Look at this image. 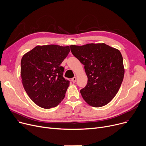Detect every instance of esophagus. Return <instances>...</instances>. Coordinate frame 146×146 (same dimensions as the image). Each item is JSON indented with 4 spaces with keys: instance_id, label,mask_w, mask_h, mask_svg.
<instances>
[{
    "instance_id": "obj_1",
    "label": "esophagus",
    "mask_w": 146,
    "mask_h": 146,
    "mask_svg": "<svg viewBox=\"0 0 146 146\" xmlns=\"http://www.w3.org/2000/svg\"><path fill=\"white\" fill-rule=\"evenodd\" d=\"M76 77H73V78H72V81L74 83H75L76 82Z\"/></svg>"
}]
</instances>
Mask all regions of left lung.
Returning <instances> with one entry per match:
<instances>
[{
  "instance_id": "left-lung-1",
  "label": "left lung",
  "mask_w": 146,
  "mask_h": 146,
  "mask_svg": "<svg viewBox=\"0 0 146 146\" xmlns=\"http://www.w3.org/2000/svg\"><path fill=\"white\" fill-rule=\"evenodd\" d=\"M73 55L84 65L87 85L80 90L90 106L100 107L113 99L124 75L123 56L119 50L105 44L71 45Z\"/></svg>"
}]
</instances>
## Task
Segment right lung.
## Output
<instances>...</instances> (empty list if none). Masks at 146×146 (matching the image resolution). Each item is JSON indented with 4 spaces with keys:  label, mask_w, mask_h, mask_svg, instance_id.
<instances>
[{
    "label": "right lung",
    "mask_w": 146,
    "mask_h": 146,
    "mask_svg": "<svg viewBox=\"0 0 146 146\" xmlns=\"http://www.w3.org/2000/svg\"><path fill=\"white\" fill-rule=\"evenodd\" d=\"M70 46H36L21 60V75L24 89L30 98L43 108L57 106L65 97L70 81L63 77L61 66Z\"/></svg>",
    "instance_id": "1"
}]
</instances>
